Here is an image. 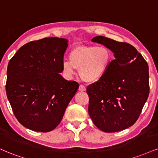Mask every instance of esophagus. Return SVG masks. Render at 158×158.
<instances>
[{"label":"esophagus","mask_w":158,"mask_h":158,"mask_svg":"<svg viewBox=\"0 0 158 158\" xmlns=\"http://www.w3.org/2000/svg\"><path fill=\"white\" fill-rule=\"evenodd\" d=\"M79 91H85V90H86V87H85V85H79Z\"/></svg>","instance_id":"esophagus-1"}]
</instances>
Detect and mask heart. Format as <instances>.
I'll list each match as a JSON object with an SVG mask.
<instances>
[{
  "instance_id": "b5f03b06",
  "label": "heart",
  "mask_w": 158,
  "mask_h": 158,
  "mask_svg": "<svg viewBox=\"0 0 158 158\" xmlns=\"http://www.w3.org/2000/svg\"><path fill=\"white\" fill-rule=\"evenodd\" d=\"M68 60L62 62V73L71 78L79 69V75L87 82L100 80L108 71L112 61L110 49L104 45H79L70 51Z\"/></svg>"
}]
</instances>
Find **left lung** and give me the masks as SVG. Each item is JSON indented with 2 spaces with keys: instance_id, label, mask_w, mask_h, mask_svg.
I'll return each instance as SVG.
<instances>
[{
  "instance_id": "left-lung-1",
  "label": "left lung",
  "mask_w": 158,
  "mask_h": 158,
  "mask_svg": "<svg viewBox=\"0 0 158 158\" xmlns=\"http://www.w3.org/2000/svg\"><path fill=\"white\" fill-rule=\"evenodd\" d=\"M92 41L113 51L115 60L100 80L87 87L88 113L103 132L123 130L136 122L149 96V66L129 43L103 36Z\"/></svg>"
}]
</instances>
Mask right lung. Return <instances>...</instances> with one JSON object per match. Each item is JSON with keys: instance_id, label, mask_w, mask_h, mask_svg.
<instances>
[{"instance_id": "add662e5", "label": "right lung", "mask_w": 158, "mask_h": 158, "mask_svg": "<svg viewBox=\"0 0 158 158\" xmlns=\"http://www.w3.org/2000/svg\"><path fill=\"white\" fill-rule=\"evenodd\" d=\"M68 42L58 37L29 42L9 60L7 98L16 118L29 130L46 132L56 128L79 88L77 81L60 74Z\"/></svg>"}]
</instances>
